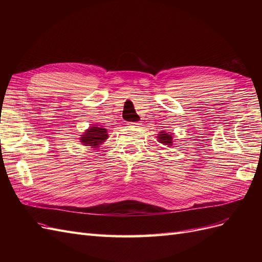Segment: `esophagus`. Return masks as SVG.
Masks as SVG:
<instances>
[{
  "mask_svg": "<svg viewBox=\"0 0 262 262\" xmlns=\"http://www.w3.org/2000/svg\"><path fill=\"white\" fill-rule=\"evenodd\" d=\"M130 124H131V126H140L141 125L140 122H130Z\"/></svg>",
  "mask_w": 262,
  "mask_h": 262,
  "instance_id": "1",
  "label": "esophagus"
}]
</instances>
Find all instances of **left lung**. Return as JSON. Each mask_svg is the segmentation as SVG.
Segmentation results:
<instances>
[{
	"mask_svg": "<svg viewBox=\"0 0 262 262\" xmlns=\"http://www.w3.org/2000/svg\"><path fill=\"white\" fill-rule=\"evenodd\" d=\"M157 141L164 145H172V134L166 131H161L157 136Z\"/></svg>",
	"mask_w": 262,
	"mask_h": 262,
	"instance_id": "1",
	"label": "left lung"
}]
</instances>
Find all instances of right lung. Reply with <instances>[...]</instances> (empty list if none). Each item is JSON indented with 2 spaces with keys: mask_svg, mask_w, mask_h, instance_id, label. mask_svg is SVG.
<instances>
[{
  "mask_svg": "<svg viewBox=\"0 0 262 262\" xmlns=\"http://www.w3.org/2000/svg\"><path fill=\"white\" fill-rule=\"evenodd\" d=\"M108 139L107 129L101 126L92 125L90 129H87L83 136L80 138L81 143L85 146H91L92 148L98 147L101 143Z\"/></svg>",
  "mask_w": 262,
  "mask_h": 262,
  "instance_id": "1",
  "label": "right lung"
}]
</instances>
